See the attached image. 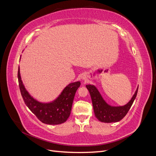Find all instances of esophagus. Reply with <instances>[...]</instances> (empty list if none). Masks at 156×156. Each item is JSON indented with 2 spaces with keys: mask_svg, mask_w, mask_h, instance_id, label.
Segmentation results:
<instances>
[{
  "mask_svg": "<svg viewBox=\"0 0 156 156\" xmlns=\"http://www.w3.org/2000/svg\"><path fill=\"white\" fill-rule=\"evenodd\" d=\"M82 79L83 80H86V79H87V77H86V76H85V75H82Z\"/></svg>",
  "mask_w": 156,
  "mask_h": 156,
  "instance_id": "34e87169",
  "label": "esophagus"
}]
</instances>
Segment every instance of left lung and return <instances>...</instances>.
Instances as JSON below:
<instances>
[{"instance_id": "obj_1", "label": "left lung", "mask_w": 156, "mask_h": 156, "mask_svg": "<svg viewBox=\"0 0 156 156\" xmlns=\"http://www.w3.org/2000/svg\"><path fill=\"white\" fill-rule=\"evenodd\" d=\"M86 87L90 94L96 117L98 120L105 123L117 122L123 119L133 104L138 92L137 88L131 100L125 105L115 107L107 104L95 86L87 84Z\"/></svg>"}]
</instances>
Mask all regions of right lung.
<instances>
[{
  "mask_svg": "<svg viewBox=\"0 0 156 156\" xmlns=\"http://www.w3.org/2000/svg\"><path fill=\"white\" fill-rule=\"evenodd\" d=\"M19 87L26 105L41 122L46 124L57 125L62 124L69 118L75 92L81 85L77 81L66 87L58 97L49 103H41L33 98L27 92L21 78L18 69Z\"/></svg>",
  "mask_w": 156,
  "mask_h": 156,
  "instance_id": "right-lung-1",
  "label": "right lung"
}]
</instances>
